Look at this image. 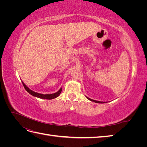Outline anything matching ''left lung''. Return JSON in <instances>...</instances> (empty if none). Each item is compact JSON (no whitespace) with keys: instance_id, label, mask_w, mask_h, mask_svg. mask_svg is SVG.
Wrapping results in <instances>:
<instances>
[{"instance_id":"obj_1","label":"left lung","mask_w":147,"mask_h":147,"mask_svg":"<svg viewBox=\"0 0 147 147\" xmlns=\"http://www.w3.org/2000/svg\"><path fill=\"white\" fill-rule=\"evenodd\" d=\"M86 98L88 99H89L90 100H91V101H92V102H96V103H99V104H104V103H105L106 102H101V101H98V100H93V99H90V98H89V97H86Z\"/></svg>"}]
</instances>
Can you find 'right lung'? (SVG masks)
Masks as SVG:
<instances>
[{
    "instance_id": "add662e5",
    "label": "right lung",
    "mask_w": 147,
    "mask_h": 147,
    "mask_svg": "<svg viewBox=\"0 0 147 147\" xmlns=\"http://www.w3.org/2000/svg\"><path fill=\"white\" fill-rule=\"evenodd\" d=\"M22 83H23V86L25 88V90L27 91L30 94H31L34 97H38V98H40V99H55V98H56V97H58L59 96V94H61V92L62 91V88H61L58 91L55 92V93H53V94H40V93H38L37 92H35L32 90H30V89L26 85V84H24V83L23 81H22Z\"/></svg>"
}]
</instances>
